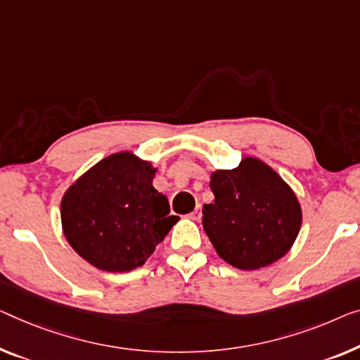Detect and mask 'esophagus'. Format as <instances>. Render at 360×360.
Masks as SVG:
<instances>
[{
  "label": "esophagus",
  "mask_w": 360,
  "mask_h": 360,
  "mask_svg": "<svg viewBox=\"0 0 360 360\" xmlns=\"http://www.w3.org/2000/svg\"><path fill=\"white\" fill-rule=\"evenodd\" d=\"M191 218L192 219H195V221H198V219L202 218V208H200V205H198L194 212L191 213Z\"/></svg>",
  "instance_id": "esophagus-1"
}]
</instances>
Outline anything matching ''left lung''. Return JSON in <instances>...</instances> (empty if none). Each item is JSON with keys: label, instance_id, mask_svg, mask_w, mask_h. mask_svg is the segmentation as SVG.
Returning a JSON list of instances; mask_svg holds the SVG:
<instances>
[{"label": "left lung", "instance_id": "1", "mask_svg": "<svg viewBox=\"0 0 360 360\" xmlns=\"http://www.w3.org/2000/svg\"><path fill=\"white\" fill-rule=\"evenodd\" d=\"M213 203L203 205V229L217 254L240 270L280 260L296 240L302 210L294 191L259 158L210 176Z\"/></svg>", "mask_w": 360, "mask_h": 360}]
</instances>
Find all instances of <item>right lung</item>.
<instances>
[{
    "instance_id": "obj_1",
    "label": "right lung",
    "mask_w": 360,
    "mask_h": 360,
    "mask_svg": "<svg viewBox=\"0 0 360 360\" xmlns=\"http://www.w3.org/2000/svg\"><path fill=\"white\" fill-rule=\"evenodd\" d=\"M155 173L131 152L112 153L64 192L63 233L90 265L111 273L142 266L178 223L152 184Z\"/></svg>"
}]
</instances>
